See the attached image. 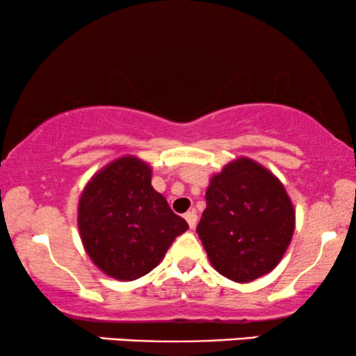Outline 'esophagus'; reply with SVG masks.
<instances>
[{"instance_id": "obj_1", "label": "esophagus", "mask_w": 356, "mask_h": 356, "mask_svg": "<svg viewBox=\"0 0 356 356\" xmlns=\"http://www.w3.org/2000/svg\"><path fill=\"white\" fill-rule=\"evenodd\" d=\"M184 218H186L187 224H189L191 229H194L195 224H197V214H195V211L192 209V211H189V212H186V214H184Z\"/></svg>"}]
</instances>
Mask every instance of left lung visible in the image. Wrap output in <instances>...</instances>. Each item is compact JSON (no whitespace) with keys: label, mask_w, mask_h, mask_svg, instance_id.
I'll return each mask as SVG.
<instances>
[{"label":"left lung","mask_w":356,"mask_h":356,"mask_svg":"<svg viewBox=\"0 0 356 356\" xmlns=\"http://www.w3.org/2000/svg\"><path fill=\"white\" fill-rule=\"evenodd\" d=\"M197 234L218 273L249 283L277 266L295 232V207L275 174L248 157L212 175Z\"/></svg>","instance_id":"8db88e82"}]
</instances>
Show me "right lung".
Masks as SVG:
<instances>
[{
    "label": "right lung",
    "instance_id": "obj_1",
    "mask_svg": "<svg viewBox=\"0 0 356 356\" xmlns=\"http://www.w3.org/2000/svg\"><path fill=\"white\" fill-rule=\"evenodd\" d=\"M150 181V165L125 155L93 175L80 195L85 251L115 280L132 281L152 271L174 239L189 229Z\"/></svg>",
    "mask_w": 356,
    "mask_h": 356
}]
</instances>
